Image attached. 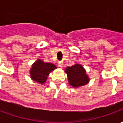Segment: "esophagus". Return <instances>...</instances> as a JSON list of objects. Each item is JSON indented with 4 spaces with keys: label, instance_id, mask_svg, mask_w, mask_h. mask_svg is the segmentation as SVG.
Segmentation results:
<instances>
[{
    "label": "esophagus",
    "instance_id": "obj_1",
    "mask_svg": "<svg viewBox=\"0 0 123 123\" xmlns=\"http://www.w3.org/2000/svg\"><path fill=\"white\" fill-rule=\"evenodd\" d=\"M58 66H59L60 68H62L63 66H64V64H63V62L62 61H59V62H58Z\"/></svg>",
    "mask_w": 123,
    "mask_h": 123
}]
</instances>
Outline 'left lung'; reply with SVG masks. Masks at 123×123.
<instances>
[{"instance_id": "1", "label": "left lung", "mask_w": 123, "mask_h": 123, "mask_svg": "<svg viewBox=\"0 0 123 123\" xmlns=\"http://www.w3.org/2000/svg\"><path fill=\"white\" fill-rule=\"evenodd\" d=\"M69 84L74 88H79L87 84L90 78L86 74V70L81 64H75L65 68Z\"/></svg>"}]
</instances>
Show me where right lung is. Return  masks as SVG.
Instances as JSON below:
<instances>
[{"mask_svg":"<svg viewBox=\"0 0 123 123\" xmlns=\"http://www.w3.org/2000/svg\"><path fill=\"white\" fill-rule=\"evenodd\" d=\"M56 68L55 64L44 62L41 59H38L32 64L30 71V77L33 80L43 84L47 79L49 73Z\"/></svg>","mask_w":123,"mask_h":123,"instance_id":"right-lung-1","label":"right lung"}]
</instances>
